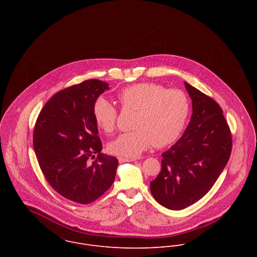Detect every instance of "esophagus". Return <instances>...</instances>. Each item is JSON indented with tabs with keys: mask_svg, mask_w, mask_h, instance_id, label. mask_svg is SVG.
<instances>
[{
	"mask_svg": "<svg viewBox=\"0 0 257 257\" xmlns=\"http://www.w3.org/2000/svg\"><path fill=\"white\" fill-rule=\"evenodd\" d=\"M118 161H119V163H123V162L136 161V159H127V158H123V157H118Z\"/></svg>",
	"mask_w": 257,
	"mask_h": 257,
	"instance_id": "esophagus-1",
	"label": "esophagus"
}]
</instances>
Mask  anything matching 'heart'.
I'll use <instances>...</instances> for the list:
<instances>
[{
  "mask_svg": "<svg viewBox=\"0 0 257 257\" xmlns=\"http://www.w3.org/2000/svg\"><path fill=\"white\" fill-rule=\"evenodd\" d=\"M117 98L123 108L136 109L133 132L119 135L109 145L110 153L123 158L139 157L152 147H166L174 143L186 125L190 104L178 89H166L160 84L143 82L121 89ZM93 116L106 133L114 130L116 110L105 97L96 100Z\"/></svg>",
  "mask_w": 257,
  "mask_h": 257,
  "instance_id": "1",
  "label": "heart"
}]
</instances>
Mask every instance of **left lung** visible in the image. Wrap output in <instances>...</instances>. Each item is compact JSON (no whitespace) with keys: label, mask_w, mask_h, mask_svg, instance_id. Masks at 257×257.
I'll list each match as a JSON object with an SVG mask.
<instances>
[{"label":"left lung","mask_w":257,"mask_h":257,"mask_svg":"<svg viewBox=\"0 0 257 257\" xmlns=\"http://www.w3.org/2000/svg\"><path fill=\"white\" fill-rule=\"evenodd\" d=\"M192 115L183 136L161 154V171L150 182L154 199L179 211L202 199L216 183L230 156L229 127L218 103L184 83Z\"/></svg>","instance_id":"left-lung-1"}]
</instances>
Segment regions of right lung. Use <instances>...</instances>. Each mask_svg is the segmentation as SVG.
<instances>
[{
    "instance_id": "right-lung-1",
    "label": "right lung",
    "mask_w": 257,
    "mask_h": 257,
    "mask_svg": "<svg viewBox=\"0 0 257 257\" xmlns=\"http://www.w3.org/2000/svg\"><path fill=\"white\" fill-rule=\"evenodd\" d=\"M109 89L97 79L66 88L45 104L36 122L34 148L43 175L56 192L79 204L97 200L115 177L118 161L101 153L93 116L94 103Z\"/></svg>"
}]
</instances>
